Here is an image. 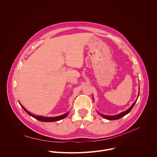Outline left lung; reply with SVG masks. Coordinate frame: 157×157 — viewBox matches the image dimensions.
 <instances>
[{"label":"left lung","mask_w":157,"mask_h":157,"mask_svg":"<svg viewBox=\"0 0 157 157\" xmlns=\"http://www.w3.org/2000/svg\"><path fill=\"white\" fill-rule=\"evenodd\" d=\"M139 91L138 96H139ZM137 98H138V97H137ZM137 99H136V101L132 104V105H131L128 109H127L126 110H125V111H124V112H121V113H119V114H117V115H103V114H102V113H99V112H98V113L101 117H102L103 118H105V119L110 120H118V119L121 118V117H124V116L126 115V114H128V113L131 110V109L133 108V107H134L135 103L136 102Z\"/></svg>","instance_id":"8db88e82"}]
</instances>
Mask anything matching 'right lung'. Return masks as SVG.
I'll list each match as a JSON object with an SVG mask.
<instances>
[{
  "label": "right lung",
  "mask_w": 157,
  "mask_h": 157,
  "mask_svg": "<svg viewBox=\"0 0 157 157\" xmlns=\"http://www.w3.org/2000/svg\"><path fill=\"white\" fill-rule=\"evenodd\" d=\"M21 106L23 108V109L31 117H33V118L41 121H44V122H53V121H59L63 118H64L65 117H66L68 114L69 113V112L66 113L62 115H59V116H57V117H42V116H39V115H34L33 114H32L31 113H30L29 112H28L21 104H20Z\"/></svg>",
  "instance_id": "right-lung-1"
}]
</instances>
